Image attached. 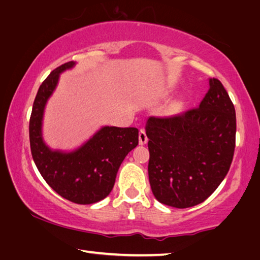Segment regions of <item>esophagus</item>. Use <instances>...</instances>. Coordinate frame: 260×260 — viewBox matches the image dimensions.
<instances>
[{"instance_id": "34e87169", "label": "esophagus", "mask_w": 260, "mask_h": 260, "mask_svg": "<svg viewBox=\"0 0 260 260\" xmlns=\"http://www.w3.org/2000/svg\"><path fill=\"white\" fill-rule=\"evenodd\" d=\"M147 142H148V138H147L146 131H145L144 129H140L139 130V144L145 145Z\"/></svg>"}]
</instances>
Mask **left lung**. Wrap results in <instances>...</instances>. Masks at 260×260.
Instances as JSON below:
<instances>
[{"mask_svg":"<svg viewBox=\"0 0 260 260\" xmlns=\"http://www.w3.org/2000/svg\"><path fill=\"white\" fill-rule=\"evenodd\" d=\"M199 107L147 121L148 178L158 202L174 208L202 203L230 170L235 148V108L218 79Z\"/></svg>","mask_w":260,"mask_h":260,"instance_id":"8db88e82","label":"left lung"}]
</instances>
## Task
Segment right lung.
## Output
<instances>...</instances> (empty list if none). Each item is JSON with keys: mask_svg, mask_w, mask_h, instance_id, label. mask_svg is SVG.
<instances>
[{"mask_svg": "<svg viewBox=\"0 0 260 260\" xmlns=\"http://www.w3.org/2000/svg\"><path fill=\"white\" fill-rule=\"evenodd\" d=\"M74 65L68 61L57 67L40 85L29 118L30 152L41 176L54 192L71 202L91 204L111 193L121 163L138 145V129L104 126L74 152L51 151L42 138L44 107L59 74Z\"/></svg>", "mask_w": 260, "mask_h": 260, "instance_id": "add662e5", "label": "right lung"}]
</instances>
